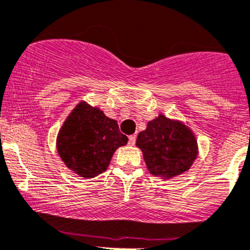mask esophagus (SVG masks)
I'll return each mask as SVG.
<instances>
[{"mask_svg": "<svg viewBox=\"0 0 250 250\" xmlns=\"http://www.w3.org/2000/svg\"><path fill=\"white\" fill-rule=\"evenodd\" d=\"M135 140H136V135H130L129 136V141H128V145L134 146V145H135Z\"/></svg>", "mask_w": 250, "mask_h": 250, "instance_id": "esophagus-1", "label": "esophagus"}]
</instances>
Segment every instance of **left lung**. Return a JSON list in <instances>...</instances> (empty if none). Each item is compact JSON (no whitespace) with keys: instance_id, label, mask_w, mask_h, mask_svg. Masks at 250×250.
Returning a JSON list of instances; mask_svg holds the SVG:
<instances>
[{"instance_id":"1","label":"left lung","mask_w":250,"mask_h":250,"mask_svg":"<svg viewBox=\"0 0 250 250\" xmlns=\"http://www.w3.org/2000/svg\"><path fill=\"white\" fill-rule=\"evenodd\" d=\"M136 146L143 151L148 171L163 178L188 171L198 156L193 132L180 121L159 115L139 133Z\"/></svg>"}]
</instances>
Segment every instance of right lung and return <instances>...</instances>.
I'll return each mask as SVG.
<instances>
[{
	"mask_svg": "<svg viewBox=\"0 0 250 250\" xmlns=\"http://www.w3.org/2000/svg\"><path fill=\"white\" fill-rule=\"evenodd\" d=\"M127 143L116 121L81 102L63 123L56 146L68 169L80 177L92 178L107 169L114 152Z\"/></svg>",
	"mask_w": 250,
	"mask_h": 250,
	"instance_id": "right-lung-1",
	"label": "right lung"
}]
</instances>
